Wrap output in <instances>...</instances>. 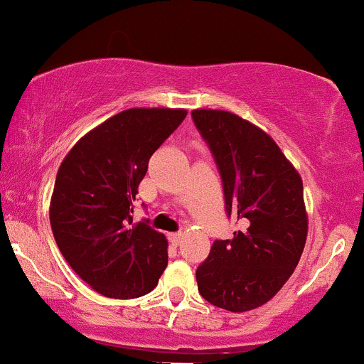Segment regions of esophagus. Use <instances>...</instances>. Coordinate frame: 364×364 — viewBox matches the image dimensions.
I'll list each match as a JSON object with an SVG mask.
<instances>
[{"label":"esophagus","mask_w":364,"mask_h":364,"mask_svg":"<svg viewBox=\"0 0 364 364\" xmlns=\"http://www.w3.org/2000/svg\"><path fill=\"white\" fill-rule=\"evenodd\" d=\"M182 239H183V235L181 234V232H173V234H168V240L171 244H173V246H178V244L182 242Z\"/></svg>","instance_id":"34e87169"}]
</instances>
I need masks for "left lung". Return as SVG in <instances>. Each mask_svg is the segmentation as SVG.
<instances>
[{
  "label": "left lung",
  "mask_w": 364,
  "mask_h": 364,
  "mask_svg": "<svg viewBox=\"0 0 364 364\" xmlns=\"http://www.w3.org/2000/svg\"><path fill=\"white\" fill-rule=\"evenodd\" d=\"M194 125L213 154L227 215L242 230L215 240L196 270L199 294L244 313L280 291L299 263L308 235L303 181L277 142L251 122L222 109H194Z\"/></svg>",
  "instance_id": "8db88e82"
}]
</instances>
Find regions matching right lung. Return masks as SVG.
Segmentation results:
<instances>
[{"label":"right lung","instance_id":"1","mask_svg":"<svg viewBox=\"0 0 364 364\" xmlns=\"http://www.w3.org/2000/svg\"><path fill=\"white\" fill-rule=\"evenodd\" d=\"M186 115L125 109L85 134L61 161L50 204L53 235L72 270L106 297L144 296L168 264L166 237L149 220L134 223L132 213L149 158Z\"/></svg>","mask_w":364,"mask_h":364}]
</instances>
